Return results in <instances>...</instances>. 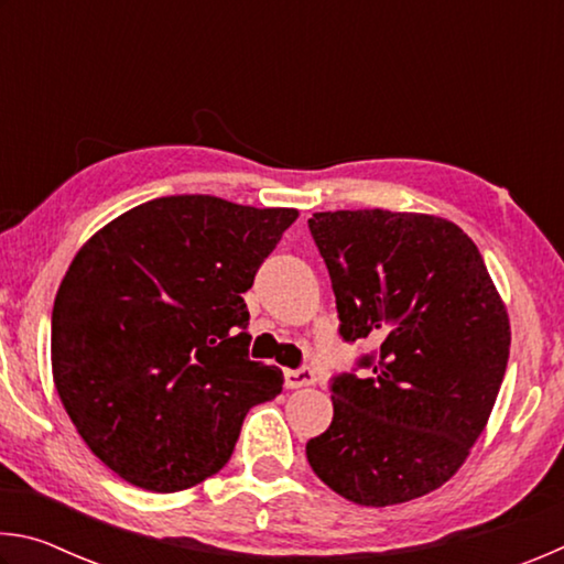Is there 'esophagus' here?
<instances>
[{"instance_id": "obj_1", "label": "esophagus", "mask_w": 564, "mask_h": 564, "mask_svg": "<svg viewBox=\"0 0 564 564\" xmlns=\"http://www.w3.org/2000/svg\"><path fill=\"white\" fill-rule=\"evenodd\" d=\"M285 380V388H305V386H313V380H316V373H313L311 368H293V370H285L283 373Z\"/></svg>"}]
</instances>
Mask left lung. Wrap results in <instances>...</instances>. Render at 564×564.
Instances as JSON below:
<instances>
[{
	"label": "left lung",
	"instance_id": "left-lung-1",
	"mask_svg": "<svg viewBox=\"0 0 564 564\" xmlns=\"http://www.w3.org/2000/svg\"><path fill=\"white\" fill-rule=\"evenodd\" d=\"M308 228L340 338L378 350L330 378L333 420L305 457L350 502L415 500L451 480L488 423L510 356L508 311L477 246L445 218L362 208L313 214Z\"/></svg>",
	"mask_w": 564,
	"mask_h": 564
}]
</instances>
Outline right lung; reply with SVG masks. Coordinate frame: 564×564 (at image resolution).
Returning <instances> with one entry per match:
<instances>
[{
	"mask_svg": "<svg viewBox=\"0 0 564 564\" xmlns=\"http://www.w3.org/2000/svg\"><path fill=\"white\" fill-rule=\"evenodd\" d=\"M299 212L161 196L94 234L52 311L54 386L123 480L176 492L221 470L283 373L248 358L243 295Z\"/></svg>",
	"mask_w": 564,
	"mask_h": 564,
	"instance_id": "obj_1",
	"label": "right lung"
}]
</instances>
